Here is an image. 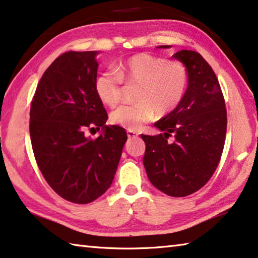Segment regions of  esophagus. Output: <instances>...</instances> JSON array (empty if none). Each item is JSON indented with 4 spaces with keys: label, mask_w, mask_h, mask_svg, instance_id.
<instances>
[{
    "label": "esophagus",
    "mask_w": 258,
    "mask_h": 258,
    "mask_svg": "<svg viewBox=\"0 0 258 258\" xmlns=\"http://www.w3.org/2000/svg\"><path fill=\"white\" fill-rule=\"evenodd\" d=\"M127 137L130 139H134V138H138L139 137V133L134 132V131H127Z\"/></svg>",
    "instance_id": "34e87169"
}]
</instances>
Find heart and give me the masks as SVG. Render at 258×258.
Instances as JSON below:
<instances>
[{
    "mask_svg": "<svg viewBox=\"0 0 258 258\" xmlns=\"http://www.w3.org/2000/svg\"><path fill=\"white\" fill-rule=\"evenodd\" d=\"M123 82L138 84L137 103L121 106L111 112V123L138 131L154 119L156 111L166 115L175 109L187 86L186 67L180 61L140 53L119 63L115 71L102 72L95 80V92L109 107L120 102Z\"/></svg>",
    "mask_w": 258,
    "mask_h": 258,
    "instance_id": "heart-1",
    "label": "heart"
}]
</instances>
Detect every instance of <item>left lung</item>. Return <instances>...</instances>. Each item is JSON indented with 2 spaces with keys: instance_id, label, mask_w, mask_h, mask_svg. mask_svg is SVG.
I'll return each mask as SVG.
<instances>
[{
  "instance_id": "8db88e82",
  "label": "left lung",
  "mask_w": 258,
  "mask_h": 258,
  "mask_svg": "<svg viewBox=\"0 0 258 258\" xmlns=\"http://www.w3.org/2000/svg\"><path fill=\"white\" fill-rule=\"evenodd\" d=\"M172 58L186 67L187 87L180 104L155 123L163 133L141 134L146 143L143 165L157 189L185 197L206 184L220 163L226 109L215 73L198 52L181 50Z\"/></svg>"
}]
</instances>
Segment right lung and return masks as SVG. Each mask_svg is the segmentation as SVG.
Returning <instances> with one entry per match:
<instances>
[{"label":"right lung","instance_id":"add662e5","mask_svg":"<svg viewBox=\"0 0 258 258\" xmlns=\"http://www.w3.org/2000/svg\"><path fill=\"white\" fill-rule=\"evenodd\" d=\"M99 51H69L43 74L30 106L32 147L43 176L60 197L89 204L110 187L127 135L106 125L95 92ZM102 128L95 140L87 128Z\"/></svg>","mask_w":258,"mask_h":258}]
</instances>
